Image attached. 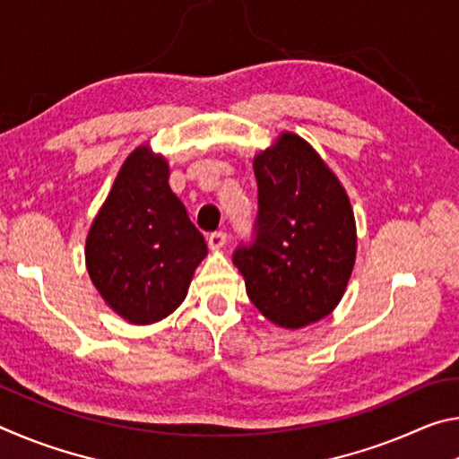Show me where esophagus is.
<instances>
[{
	"instance_id": "esophagus-1",
	"label": "esophagus",
	"mask_w": 459,
	"mask_h": 459,
	"mask_svg": "<svg viewBox=\"0 0 459 459\" xmlns=\"http://www.w3.org/2000/svg\"><path fill=\"white\" fill-rule=\"evenodd\" d=\"M208 245H211V248H222L227 245V232L222 230L211 232V235H208Z\"/></svg>"
}]
</instances>
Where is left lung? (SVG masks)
<instances>
[{"instance_id":"obj_1","label":"left lung","mask_w":459,"mask_h":459,"mask_svg":"<svg viewBox=\"0 0 459 459\" xmlns=\"http://www.w3.org/2000/svg\"><path fill=\"white\" fill-rule=\"evenodd\" d=\"M257 219L232 253L255 307L283 328L322 320L352 273L356 229L351 202L304 139L283 134L255 158Z\"/></svg>"}]
</instances>
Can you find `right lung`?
<instances>
[{"label": "right lung", "instance_id": "right-lung-1", "mask_svg": "<svg viewBox=\"0 0 459 459\" xmlns=\"http://www.w3.org/2000/svg\"><path fill=\"white\" fill-rule=\"evenodd\" d=\"M164 158L137 147L115 180L87 238L92 283L131 324H153L188 291L206 243L169 190Z\"/></svg>", "mask_w": 459, "mask_h": 459}]
</instances>
